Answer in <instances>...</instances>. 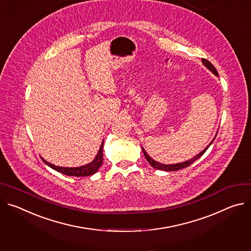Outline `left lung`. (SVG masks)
Listing matches in <instances>:
<instances>
[{
  "instance_id": "1",
  "label": "left lung",
  "mask_w": 251,
  "mask_h": 251,
  "mask_svg": "<svg viewBox=\"0 0 251 251\" xmlns=\"http://www.w3.org/2000/svg\"><path fill=\"white\" fill-rule=\"evenodd\" d=\"M202 63H203V65H204L205 67L207 68V69H208L209 71H211L215 76L218 77L217 70L215 69V67H214L208 60L202 59ZM216 135H217V134H216ZM216 135H215V137H216ZM215 137H214V139H215ZM214 139L209 143V145H208L206 148H205L203 151H201L199 154H197L195 157L191 158L190 160H187V161L182 162V163H177V164H162V163H159V162L153 160V159L146 153V151L144 150L143 147H142V151H143V153H144V156H145V158H146V160L150 163V165H151L153 168L158 169V170H163V171H177V170H179V169H183V168L188 167V166L191 165L194 161H196L197 159L200 158V157L205 153V151H206V150L209 148V146L212 144V142L214 141Z\"/></svg>"
}]
</instances>
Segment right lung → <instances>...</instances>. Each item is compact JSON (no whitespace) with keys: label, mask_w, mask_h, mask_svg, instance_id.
<instances>
[{"label":"right lung","mask_w":251,"mask_h":251,"mask_svg":"<svg viewBox=\"0 0 251 251\" xmlns=\"http://www.w3.org/2000/svg\"><path fill=\"white\" fill-rule=\"evenodd\" d=\"M103 145H104V141L102 142L100 149L95 157L94 160L92 162H90L89 164L80 166V167H75V168H69V167H60V166H56L54 164H51L49 162H47L46 160H44L42 158V160L46 163L49 167H51L52 169L68 175V176H77V177H83V176H90L93 175L94 173H96L98 171V169L101 167L102 162H103Z\"/></svg>","instance_id":"1"}]
</instances>
